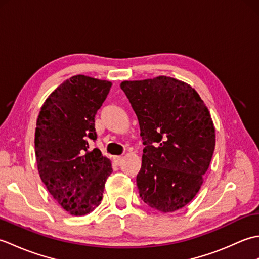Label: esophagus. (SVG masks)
Returning <instances> with one entry per match:
<instances>
[{
	"instance_id": "1",
	"label": "esophagus",
	"mask_w": 259,
	"mask_h": 259,
	"mask_svg": "<svg viewBox=\"0 0 259 259\" xmlns=\"http://www.w3.org/2000/svg\"><path fill=\"white\" fill-rule=\"evenodd\" d=\"M121 161H122V157H121V156H114L113 157V162L115 164H120Z\"/></svg>"
}]
</instances>
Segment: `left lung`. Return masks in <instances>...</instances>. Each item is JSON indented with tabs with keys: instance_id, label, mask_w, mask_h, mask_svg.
I'll use <instances>...</instances> for the list:
<instances>
[{
	"instance_id": "left-lung-1",
	"label": "left lung",
	"mask_w": 259,
	"mask_h": 259,
	"mask_svg": "<svg viewBox=\"0 0 259 259\" xmlns=\"http://www.w3.org/2000/svg\"><path fill=\"white\" fill-rule=\"evenodd\" d=\"M146 146L137 176L141 199L172 212L194 199L210 164L216 135L209 110L186 82L160 75L123 81Z\"/></svg>"
}]
</instances>
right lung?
<instances>
[{
	"label": "right lung",
	"instance_id": "right-lung-1",
	"mask_svg": "<svg viewBox=\"0 0 259 259\" xmlns=\"http://www.w3.org/2000/svg\"><path fill=\"white\" fill-rule=\"evenodd\" d=\"M112 83L73 75L41 107L35 128V157L41 180L65 211L84 216L100 205L111 161L95 148V117Z\"/></svg>",
	"mask_w": 259,
	"mask_h": 259
}]
</instances>
